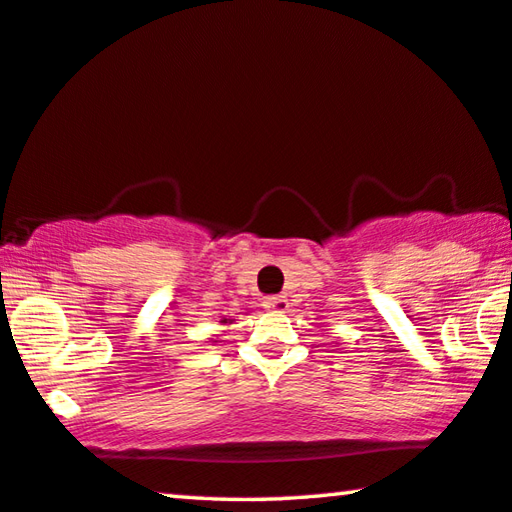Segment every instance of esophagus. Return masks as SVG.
I'll list each match as a JSON object with an SVG mask.
<instances>
[{"label": "esophagus", "instance_id": "34e87169", "mask_svg": "<svg viewBox=\"0 0 512 512\" xmlns=\"http://www.w3.org/2000/svg\"><path fill=\"white\" fill-rule=\"evenodd\" d=\"M264 307L269 312H287L289 303L285 296H269V298H264Z\"/></svg>", "mask_w": 512, "mask_h": 512}]
</instances>
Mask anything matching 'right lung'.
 <instances>
[{"mask_svg":"<svg viewBox=\"0 0 512 512\" xmlns=\"http://www.w3.org/2000/svg\"><path fill=\"white\" fill-rule=\"evenodd\" d=\"M221 323H227V319H223V321H221Z\"/></svg>","mask_w":512,"mask_h":512,"instance_id":"obj_1","label":"right lung"}]
</instances>
